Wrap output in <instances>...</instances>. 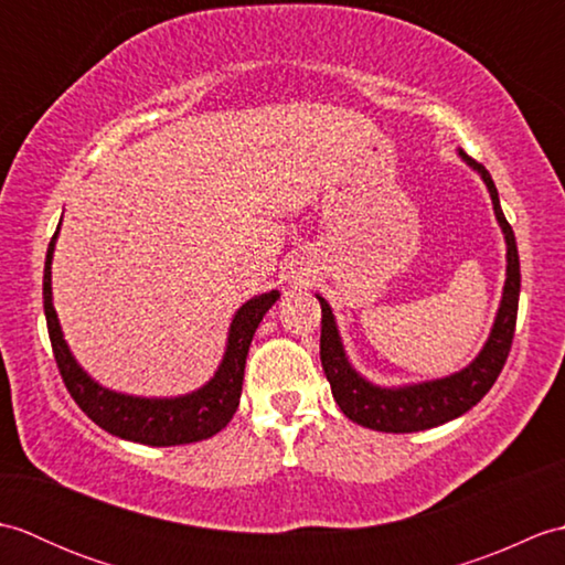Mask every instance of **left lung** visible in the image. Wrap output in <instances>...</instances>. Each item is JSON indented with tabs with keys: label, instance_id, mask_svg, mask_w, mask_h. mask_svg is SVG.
<instances>
[{
	"label": "left lung",
	"instance_id": "1",
	"mask_svg": "<svg viewBox=\"0 0 565 565\" xmlns=\"http://www.w3.org/2000/svg\"><path fill=\"white\" fill-rule=\"evenodd\" d=\"M461 160L481 174L490 191V201H493L495 218L502 227L508 245V271H505V286H502L500 308L493 322V330L488 334V342L483 350L478 352L471 364L466 369L456 371L451 376L411 383V386H376V383L366 381L359 371L350 364L344 354L342 338L334 322L332 308L326 298L318 296L322 308V330H320V362L322 371L330 381L332 398L338 401L340 411L352 419V423L376 429V431H419L449 423V419L459 417L471 411V407L483 398V395L493 388L495 379L500 376L505 359L510 354L512 338H514V322H518V303H520V255L518 243H514V233L510 223L505 221V213L500 209L498 189L490 179L488 170L468 158L463 150H459Z\"/></svg>",
	"mask_w": 565,
	"mask_h": 565
}]
</instances>
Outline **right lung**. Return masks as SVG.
Segmentation results:
<instances>
[{"instance_id": "right-lung-1", "label": "right lung", "mask_w": 565, "mask_h": 565, "mask_svg": "<svg viewBox=\"0 0 565 565\" xmlns=\"http://www.w3.org/2000/svg\"><path fill=\"white\" fill-rule=\"evenodd\" d=\"M57 231L47 245L45 269H43V310L47 320V334H51L53 354L72 398L82 407L92 423L102 429L128 441L148 444V447H174V444H191L213 437L231 423L243 393L245 362L252 338L262 322L264 313L276 303L279 291H269L249 298L247 303L237 308L233 316L231 330H227V344L223 362L215 369V374L201 388L191 391L177 398H140V395L116 393L111 388L99 386L77 359L72 356L70 347L63 338L57 313L53 308V286H51V264Z\"/></svg>"}]
</instances>
